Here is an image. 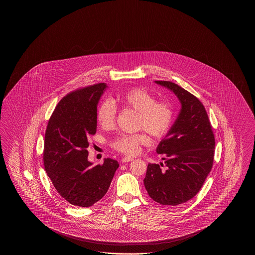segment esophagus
I'll list each match as a JSON object with an SVG mask.
<instances>
[{
	"label": "esophagus",
	"mask_w": 255,
	"mask_h": 255,
	"mask_svg": "<svg viewBox=\"0 0 255 255\" xmlns=\"http://www.w3.org/2000/svg\"><path fill=\"white\" fill-rule=\"evenodd\" d=\"M133 158H129V157H124V158H122V162L123 163H125V162H129V161H132Z\"/></svg>",
	"instance_id": "34e87169"
}]
</instances>
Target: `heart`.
<instances>
[{
	"label": "heart",
	"mask_w": 255,
	"mask_h": 255,
	"mask_svg": "<svg viewBox=\"0 0 255 255\" xmlns=\"http://www.w3.org/2000/svg\"><path fill=\"white\" fill-rule=\"evenodd\" d=\"M118 98L123 107L137 112V129H144L156 138H161L169 133L175 120V110L171 102L157 100L152 93L142 87H133L119 95ZM117 116L118 107L114 100L107 98L99 104L97 121L102 128L114 127ZM147 141L148 137L143 132L120 133L111 140L110 146L119 153L133 156Z\"/></svg>",
	"instance_id": "obj_1"
}]
</instances>
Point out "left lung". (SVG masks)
I'll return each mask as SVG.
<instances>
[{"label":"left lung","instance_id":"8db88e82","mask_svg":"<svg viewBox=\"0 0 255 255\" xmlns=\"http://www.w3.org/2000/svg\"><path fill=\"white\" fill-rule=\"evenodd\" d=\"M171 90L182 110L157 153L163 163H149L143 180L147 193L162 206H178L195 197L202 188L214 160L215 137L203 103L171 81H156Z\"/></svg>","mask_w":255,"mask_h":255}]
</instances>
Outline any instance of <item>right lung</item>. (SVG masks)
Here are the masks:
<instances>
[{"mask_svg":"<svg viewBox=\"0 0 255 255\" xmlns=\"http://www.w3.org/2000/svg\"><path fill=\"white\" fill-rule=\"evenodd\" d=\"M105 83L69 93L56 105L45 133L44 166L53 186L71 205L89 207L109 189L120 164L105 158L93 166L88 160V138L97 132V105Z\"/></svg>","mask_w":255,"mask_h":255,"instance_id":"add662e5","label":"right lung"}]
</instances>
